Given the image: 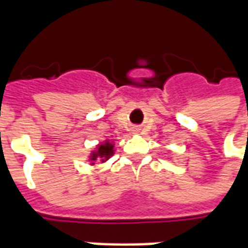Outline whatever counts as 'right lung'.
I'll use <instances>...</instances> for the list:
<instances>
[{
    "instance_id": "obj_1",
    "label": "right lung",
    "mask_w": 248,
    "mask_h": 248,
    "mask_svg": "<svg viewBox=\"0 0 248 248\" xmlns=\"http://www.w3.org/2000/svg\"><path fill=\"white\" fill-rule=\"evenodd\" d=\"M114 142L110 140H103L102 143H98L95 146V149L90 153V155H89V161H90V165L94 166L95 161H101L106 162L110 158V156H113L114 154Z\"/></svg>"
}]
</instances>
